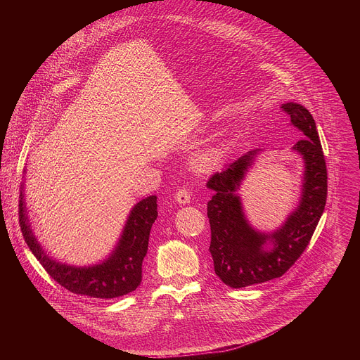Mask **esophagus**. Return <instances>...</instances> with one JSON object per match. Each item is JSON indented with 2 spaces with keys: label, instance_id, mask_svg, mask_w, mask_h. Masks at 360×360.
<instances>
[{
  "label": "esophagus",
  "instance_id": "1",
  "mask_svg": "<svg viewBox=\"0 0 360 360\" xmlns=\"http://www.w3.org/2000/svg\"><path fill=\"white\" fill-rule=\"evenodd\" d=\"M175 200H176V203H179V205H188V203L191 202V195H189V192H188L185 188H182V189H179V191L176 192Z\"/></svg>",
  "mask_w": 360,
  "mask_h": 360
}]
</instances>
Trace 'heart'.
Segmentation results:
<instances>
[{
    "label": "heart",
    "mask_w": 360,
    "mask_h": 360,
    "mask_svg": "<svg viewBox=\"0 0 360 360\" xmlns=\"http://www.w3.org/2000/svg\"><path fill=\"white\" fill-rule=\"evenodd\" d=\"M224 158V149L218 145H210L195 152L192 167L198 172H210L219 167Z\"/></svg>",
    "instance_id": "b5f03b06"
}]
</instances>
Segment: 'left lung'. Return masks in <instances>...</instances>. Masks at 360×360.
Instances as JSON below:
<instances>
[{
	"instance_id": "obj_1",
	"label": "left lung",
	"mask_w": 360,
	"mask_h": 360,
	"mask_svg": "<svg viewBox=\"0 0 360 360\" xmlns=\"http://www.w3.org/2000/svg\"><path fill=\"white\" fill-rule=\"evenodd\" d=\"M282 108L290 115V125L303 136L292 146L303 161L300 196L282 225L269 232L255 228L246 218L238 193L265 149L246 152L207 184L214 192L208 202L210 252L215 274L231 288H245L282 276L306 249L325 211L328 174L315 120L296 102H286Z\"/></svg>"
}]
</instances>
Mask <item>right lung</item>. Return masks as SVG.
Here are the masks:
<instances>
[{
  "label": "right lung",
  "instance_id": "obj_1",
  "mask_svg": "<svg viewBox=\"0 0 360 360\" xmlns=\"http://www.w3.org/2000/svg\"><path fill=\"white\" fill-rule=\"evenodd\" d=\"M27 171L24 169V179ZM25 182L20 195V225L31 253L48 275L61 286L88 297L112 299L134 292L142 279V261L148 250L152 224L158 217L157 196L150 195L135 203L128 214L122 232L112 250L92 265H70L49 256L38 242L25 203Z\"/></svg>",
  "mask_w": 360,
  "mask_h": 360
}]
</instances>
